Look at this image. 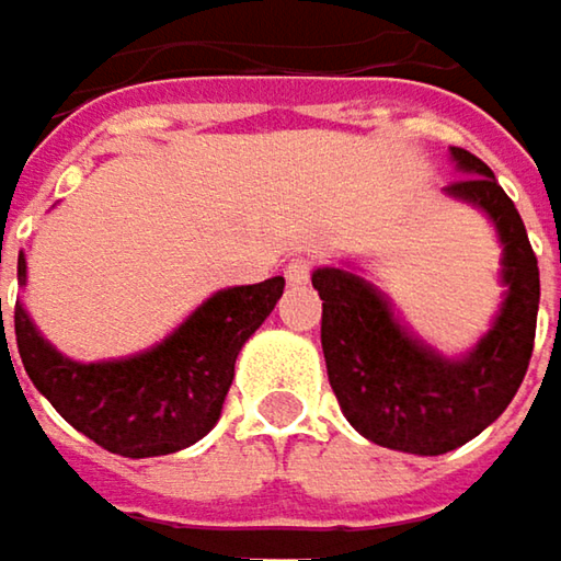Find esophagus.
<instances>
[{"label": "esophagus", "instance_id": "34e87169", "mask_svg": "<svg viewBox=\"0 0 561 561\" xmlns=\"http://www.w3.org/2000/svg\"><path fill=\"white\" fill-rule=\"evenodd\" d=\"M308 276H311V260H305V256L288 260V266H285V279H288V285H305Z\"/></svg>", "mask_w": 561, "mask_h": 561}]
</instances>
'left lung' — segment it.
<instances>
[{"mask_svg":"<svg viewBox=\"0 0 561 561\" xmlns=\"http://www.w3.org/2000/svg\"><path fill=\"white\" fill-rule=\"evenodd\" d=\"M461 178L445 194L478 207L501 240L504 301L488 334L448 357L425 344L392 301L351 263L321 266V351L347 422L392 451L445 455L481 435L516 396L536 337L539 266L526 227L494 171L465 149H448Z\"/></svg>","mask_w":561,"mask_h":561,"instance_id":"1","label":"left lung"}]
</instances>
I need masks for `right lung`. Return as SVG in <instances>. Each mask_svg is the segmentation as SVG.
I'll return each instance as SVG.
<instances>
[{"mask_svg":"<svg viewBox=\"0 0 561 561\" xmlns=\"http://www.w3.org/2000/svg\"><path fill=\"white\" fill-rule=\"evenodd\" d=\"M25 282L28 266L19 253V285ZM282 288V276L220 288L201 301L165 341L129 357L93 364L64 357L35 328L25 305L15 301V344L35 390L77 432L113 455L156 458L201 442L217 425L233 383L237 354L270 318ZM2 354H9L5 337Z\"/></svg>","mask_w":561,"mask_h":561,"instance_id":"1","label":"right lung"}]
</instances>
